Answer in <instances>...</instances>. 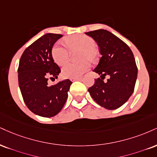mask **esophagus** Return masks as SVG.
<instances>
[{"instance_id":"esophagus-1","label":"esophagus","mask_w":157,"mask_h":157,"mask_svg":"<svg viewBox=\"0 0 157 157\" xmlns=\"http://www.w3.org/2000/svg\"><path fill=\"white\" fill-rule=\"evenodd\" d=\"M70 80L71 81H75V80H80L81 77H75V78H71Z\"/></svg>"}]
</instances>
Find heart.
Masks as SVG:
<instances>
[{
    "label": "heart",
    "instance_id": "1",
    "mask_svg": "<svg viewBox=\"0 0 157 157\" xmlns=\"http://www.w3.org/2000/svg\"><path fill=\"white\" fill-rule=\"evenodd\" d=\"M66 43L70 50L74 49H82L80 52L81 59L94 58V51L96 43L93 39L85 35H74L66 39ZM69 48L63 43L58 42L53 46L51 51V55L54 61L58 65H63L69 60L70 52ZM90 62L88 60L75 63L69 62L64 65L62 69V74L64 77L68 78H75L82 76L83 74L89 69Z\"/></svg>",
    "mask_w": 157,
    "mask_h": 157
}]
</instances>
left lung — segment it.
<instances>
[{
  "mask_svg": "<svg viewBox=\"0 0 157 157\" xmlns=\"http://www.w3.org/2000/svg\"><path fill=\"white\" fill-rule=\"evenodd\" d=\"M97 43L101 57L94 71L101 75L95 79L88 92L94 101L107 109L122 106L132 94L137 77V67L129 47L107 30L86 32ZM106 75L109 78L106 82Z\"/></svg>",
  "mask_w": 157,
  "mask_h": 157,
  "instance_id": "obj_1",
  "label": "left lung"
}]
</instances>
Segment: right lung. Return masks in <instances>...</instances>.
Here are the masks:
<instances>
[{
	"instance_id": "right-lung-1",
	"label": "right lung",
	"mask_w": 157,
	"mask_h": 157,
	"mask_svg": "<svg viewBox=\"0 0 157 157\" xmlns=\"http://www.w3.org/2000/svg\"><path fill=\"white\" fill-rule=\"evenodd\" d=\"M63 36L46 33L25 50L18 67V82L28 108L39 116L50 118L63 108L72 82L67 79L50 86L49 79L58 78L59 67L51 51Z\"/></svg>"
}]
</instances>
